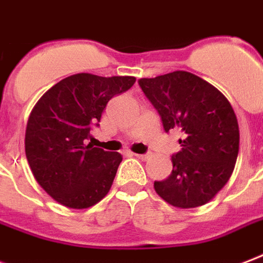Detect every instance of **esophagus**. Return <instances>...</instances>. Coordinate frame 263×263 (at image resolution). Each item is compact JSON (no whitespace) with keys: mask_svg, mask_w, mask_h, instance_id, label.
<instances>
[{"mask_svg":"<svg viewBox=\"0 0 263 263\" xmlns=\"http://www.w3.org/2000/svg\"><path fill=\"white\" fill-rule=\"evenodd\" d=\"M136 158H140V160H147L150 157V153H146V154H138V153H134Z\"/></svg>","mask_w":263,"mask_h":263,"instance_id":"esophagus-1","label":"esophagus"}]
</instances>
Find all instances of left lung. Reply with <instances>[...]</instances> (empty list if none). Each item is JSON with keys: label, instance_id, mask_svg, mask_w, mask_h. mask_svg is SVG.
<instances>
[{"label": "left lung", "instance_id": "left-lung-1", "mask_svg": "<svg viewBox=\"0 0 263 263\" xmlns=\"http://www.w3.org/2000/svg\"><path fill=\"white\" fill-rule=\"evenodd\" d=\"M138 83L165 132L183 134L182 150L172 154L171 175L156 180L154 190L174 207L208 203L226 185L237 160L240 134L229 100L203 78L180 70Z\"/></svg>", "mask_w": 263, "mask_h": 263}]
</instances>
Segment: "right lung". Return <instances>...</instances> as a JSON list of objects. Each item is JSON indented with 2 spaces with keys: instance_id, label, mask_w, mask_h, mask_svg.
Returning a JSON list of instances; mask_svg holds the SVG:
<instances>
[{
  "instance_id": "1",
  "label": "right lung",
  "mask_w": 263,
  "mask_h": 263,
  "mask_svg": "<svg viewBox=\"0 0 263 263\" xmlns=\"http://www.w3.org/2000/svg\"><path fill=\"white\" fill-rule=\"evenodd\" d=\"M135 77L80 73L48 89L30 114L26 157L40 186L58 203L88 208L109 193L120 153L85 145L107 102L128 91Z\"/></svg>"
}]
</instances>
